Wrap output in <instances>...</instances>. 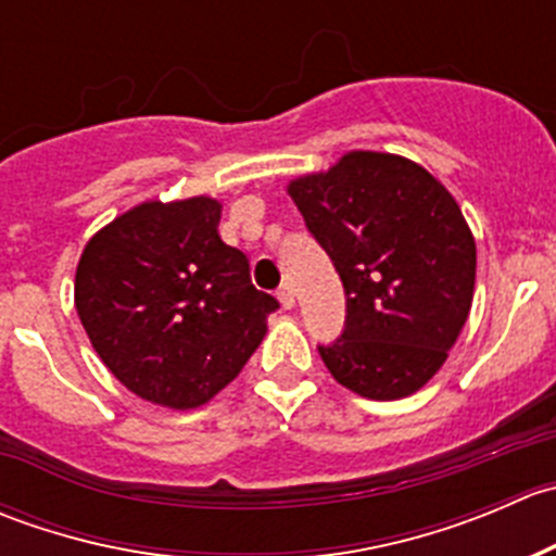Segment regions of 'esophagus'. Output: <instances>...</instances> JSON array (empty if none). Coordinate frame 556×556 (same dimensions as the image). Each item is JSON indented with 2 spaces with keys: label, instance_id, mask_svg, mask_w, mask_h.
Here are the masks:
<instances>
[{
  "label": "esophagus",
  "instance_id": "1",
  "mask_svg": "<svg viewBox=\"0 0 556 556\" xmlns=\"http://www.w3.org/2000/svg\"><path fill=\"white\" fill-rule=\"evenodd\" d=\"M277 299H279V304H282V309H293V306H295V290H293V285L285 282L282 288L277 290Z\"/></svg>",
  "mask_w": 556,
  "mask_h": 556
}]
</instances>
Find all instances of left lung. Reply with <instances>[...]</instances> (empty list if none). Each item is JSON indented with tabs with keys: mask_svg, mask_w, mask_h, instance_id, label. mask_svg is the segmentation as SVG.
Instances as JSON below:
<instances>
[{
	"mask_svg": "<svg viewBox=\"0 0 556 556\" xmlns=\"http://www.w3.org/2000/svg\"><path fill=\"white\" fill-rule=\"evenodd\" d=\"M346 293L344 330L319 357L371 401L417 392L444 366L476 282V242L450 190L414 161L352 150L288 185Z\"/></svg>",
	"mask_w": 556,
	"mask_h": 556,
	"instance_id": "left-lung-1",
	"label": "left lung"
}]
</instances>
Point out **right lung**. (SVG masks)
<instances>
[{
    "instance_id": "add662e5",
    "label": "right lung",
    "mask_w": 556,
    "mask_h": 556,
    "mask_svg": "<svg viewBox=\"0 0 556 556\" xmlns=\"http://www.w3.org/2000/svg\"><path fill=\"white\" fill-rule=\"evenodd\" d=\"M210 195L144 201L83 250L75 306L93 350L134 395L195 408L239 377L277 299L217 233Z\"/></svg>"
}]
</instances>
